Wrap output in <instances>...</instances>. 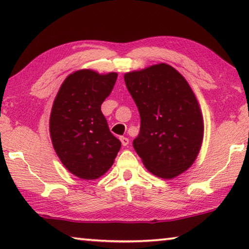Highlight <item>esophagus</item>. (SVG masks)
<instances>
[{
	"instance_id": "esophagus-1",
	"label": "esophagus",
	"mask_w": 249,
	"mask_h": 249,
	"mask_svg": "<svg viewBox=\"0 0 249 249\" xmlns=\"http://www.w3.org/2000/svg\"><path fill=\"white\" fill-rule=\"evenodd\" d=\"M120 140H121V142H122V145H123V146H127V145H128L129 140H128L127 137L121 136V137H120Z\"/></svg>"
}]
</instances>
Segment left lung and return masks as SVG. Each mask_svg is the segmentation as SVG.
I'll use <instances>...</instances> for the list:
<instances>
[{
    "label": "left lung",
    "mask_w": 249,
    "mask_h": 249,
    "mask_svg": "<svg viewBox=\"0 0 249 249\" xmlns=\"http://www.w3.org/2000/svg\"><path fill=\"white\" fill-rule=\"evenodd\" d=\"M141 115L133 146L151 174L172 179L195 162L203 141L201 108L183 75L158 64L124 74Z\"/></svg>",
    "instance_id": "8db88e82"
}]
</instances>
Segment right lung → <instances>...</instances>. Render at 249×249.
Listing matches in <instances>:
<instances>
[{"label":"right lung","mask_w":249,"mask_h":249,"mask_svg":"<svg viewBox=\"0 0 249 249\" xmlns=\"http://www.w3.org/2000/svg\"><path fill=\"white\" fill-rule=\"evenodd\" d=\"M117 73L74 71L62 82L49 119L53 149L68 171L94 180L112 167L121 142L109 132L101 104L116 82Z\"/></svg>","instance_id":"right-lung-1"}]
</instances>
